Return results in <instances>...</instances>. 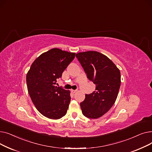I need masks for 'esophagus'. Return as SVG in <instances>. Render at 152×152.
I'll return each mask as SVG.
<instances>
[{
    "instance_id": "obj_1",
    "label": "esophagus",
    "mask_w": 152,
    "mask_h": 152,
    "mask_svg": "<svg viewBox=\"0 0 152 152\" xmlns=\"http://www.w3.org/2000/svg\"><path fill=\"white\" fill-rule=\"evenodd\" d=\"M71 91L73 93H76L77 92V90H73V89H72V90H71Z\"/></svg>"
}]
</instances>
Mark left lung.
<instances>
[{
    "label": "left lung",
    "mask_w": 152,
    "mask_h": 152,
    "mask_svg": "<svg viewBox=\"0 0 152 152\" xmlns=\"http://www.w3.org/2000/svg\"><path fill=\"white\" fill-rule=\"evenodd\" d=\"M87 76L95 84V91L86 94L80 103L82 113L87 118L96 119L110 110L118 97L121 85L120 71L106 55L97 51L76 54Z\"/></svg>",
    "instance_id": "1"
}]
</instances>
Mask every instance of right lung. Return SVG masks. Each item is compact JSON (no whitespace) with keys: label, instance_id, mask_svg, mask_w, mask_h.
Masks as SVG:
<instances>
[{"label":"right lung","instance_id":"add662e5","mask_svg":"<svg viewBox=\"0 0 152 152\" xmlns=\"http://www.w3.org/2000/svg\"><path fill=\"white\" fill-rule=\"evenodd\" d=\"M75 55L53 48L39 55L28 71L27 88L31 100L39 112L48 118L60 119L67 112L70 91L55 84Z\"/></svg>","mask_w":152,"mask_h":152}]
</instances>
